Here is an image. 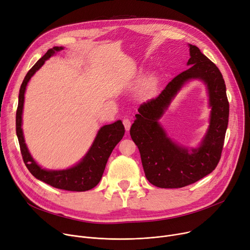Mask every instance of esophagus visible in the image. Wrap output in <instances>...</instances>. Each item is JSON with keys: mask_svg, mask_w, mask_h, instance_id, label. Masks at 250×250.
Masks as SVG:
<instances>
[{"mask_svg": "<svg viewBox=\"0 0 250 250\" xmlns=\"http://www.w3.org/2000/svg\"><path fill=\"white\" fill-rule=\"evenodd\" d=\"M123 124H124V125H125V130H126V131H128V130L130 129V125H131L130 121H129V120H127V119H125V120L123 121Z\"/></svg>", "mask_w": 250, "mask_h": 250, "instance_id": "obj_1", "label": "esophagus"}]
</instances>
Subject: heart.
<instances>
[{
	"label": "heart",
	"instance_id": "heart-1",
	"mask_svg": "<svg viewBox=\"0 0 250 250\" xmlns=\"http://www.w3.org/2000/svg\"><path fill=\"white\" fill-rule=\"evenodd\" d=\"M157 86V78L155 76H150L144 84V92L150 93Z\"/></svg>",
	"mask_w": 250,
	"mask_h": 250
}]
</instances>
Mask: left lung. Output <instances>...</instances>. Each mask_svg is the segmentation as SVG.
Returning <instances> with one entry per match:
<instances>
[{"mask_svg": "<svg viewBox=\"0 0 250 250\" xmlns=\"http://www.w3.org/2000/svg\"><path fill=\"white\" fill-rule=\"evenodd\" d=\"M188 48L189 69L169 82L157 98L141 104L129 130L139 147L147 180L162 188L189 186L214 170L229 125V104L220 71L196 46L188 43ZM192 79H198L206 85L211 107L209 128L197 148L175 143L159 123L180 89Z\"/></svg>", "mask_w": 250, "mask_h": 250, "instance_id": "left-lung-1", "label": "left lung"}]
</instances>
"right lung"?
Wrapping results in <instances>:
<instances>
[{"label": "right lung", "mask_w": 250, "mask_h": 250, "mask_svg": "<svg viewBox=\"0 0 250 250\" xmlns=\"http://www.w3.org/2000/svg\"><path fill=\"white\" fill-rule=\"evenodd\" d=\"M62 50H63L62 47H54L53 49H50L33 65L22 81L16 113V131L22 160H24L27 168L36 178L56 188L70 191H85L94 188L100 183L112 149L123 139L125 126L122 121H117L113 124L102 126L96 135L93 145L90 146L84 156L77 165L69 168L57 170L42 168L37 164L29 151L21 128L22 108H24L25 93L28 83L36 72L42 66L44 62Z\"/></svg>", "instance_id": "1"}]
</instances>
